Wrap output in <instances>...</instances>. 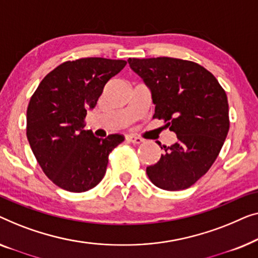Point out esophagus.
Segmentation results:
<instances>
[{"label":"esophagus","instance_id":"1","mask_svg":"<svg viewBox=\"0 0 258 258\" xmlns=\"http://www.w3.org/2000/svg\"><path fill=\"white\" fill-rule=\"evenodd\" d=\"M125 140L127 141V143H132L134 145L144 143V139H141V138H139V137L133 136V134H127V136L125 137Z\"/></svg>","mask_w":258,"mask_h":258}]
</instances>
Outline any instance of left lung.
<instances>
[{"label":"left lung","mask_w":258,"mask_h":258,"mask_svg":"<svg viewBox=\"0 0 258 258\" xmlns=\"http://www.w3.org/2000/svg\"><path fill=\"white\" fill-rule=\"evenodd\" d=\"M130 67L151 90L153 118L162 119L177 141L146 173L155 186L182 190L208 172L229 131L226 91L212 72L179 58H128Z\"/></svg>","instance_id":"8db88e82"}]
</instances>
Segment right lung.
Here are the masks:
<instances>
[{
  "label": "right lung",
  "mask_w": 258,
  "mask_h": 258,
  "mask_svg": "<svg viewBox=\"0 0 258 258\" xmlns=\"http://www.w3.org/2000/svg\"><path fill=\"white\" fill-rule=\"evenodd\" d=\"M127 61L100 57L58 65L43 78L27 110V138L45 175L61 189H92L106 173L108 154L124 141L121 134L105 139L85 131L89 108L104 86Z\"/></svg>",
  "instance_id": "add662e5"
}]
</instances>
